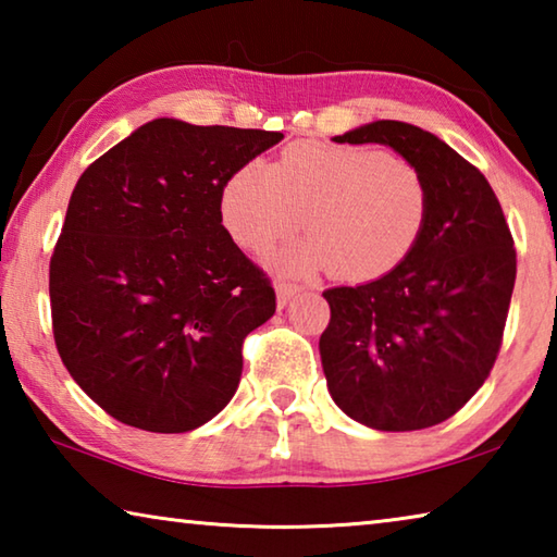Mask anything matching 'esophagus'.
Here are the masks:
<instances>
[{"instance_id": "34e87169", "label": "esophagus", "mask_w": 557, "mask_h": 557, "mask_svg": "<svg viewBox=\"0 0 557 557\" xmlns=\"http://www.w3.org/2000/svg\"><path fill=\"white\" fill-rule=\"evenodd\" d=\"M301 287L299 285H292V282H277L275 287V295H277V307L285 309L289 305V299L297 295Z\"/></svg>"}]
</instances>
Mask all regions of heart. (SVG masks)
<instances>
[{
  "instance_id": "b5f03b06",
  "label": "heart",
  "mask_w": 557,
  "mask_h": 557,
  "mask_svg": "<svg viewBox=\"0 0 557 557\" xmlns=\"http://www.w3.org/2000/svg\"><path fill=\"white\" fill-rule=\"evenodd\" d=\"M425 176L379 147L295 143L277 166L252 159L221 194V219L248 250H268L301 225L312 238L280 252L289 275L332 268L336 277L371 282L400 268L428 223Z\"/></svg>"
}]
</instances>
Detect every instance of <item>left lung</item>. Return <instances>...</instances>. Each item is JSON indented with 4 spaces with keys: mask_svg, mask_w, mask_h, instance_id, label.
Wrapping results in <instances>:
<instances>
[{
    "mask_svg": "<svg viewBox=\"0 0 557 557\" xmlns=\"http://www.w3.org/2000/svg\"><path fill=\"white\" fill-rule=\"evenodd\" d=\"M385 145L420 169L428 223L385 277L326 289L319 338L326 388L348 418L383 432L440 425L482 388L502 346L516 250L492 186L447 143L398 120L334 137Z\"/></svg>",
    "mask_w": 557,
    "mask_h": 557,
    "instance_id": "obj_1",
    "label": "left lung"
}]
</instances>
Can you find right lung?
Here are the masks:
<instances>
[{
	"label": "right lung",
	"instance_id": "obj_1",
	"mask_svg": "<svg viewBox=\"0 0 557 557\" xmlns=\"http://www.w3.org/2000/svg\"><path fill=\"white\" fill-rule=\"evenodd\" d=\"M282 137L157 117L75 184L49 272L53 338L115 420L188 432L238 391L243 338L275 314V289L223 228L221 194Z\"/></svg>",
	"mask_w": 557,
	"mask_h": 557
}]
</instances>
